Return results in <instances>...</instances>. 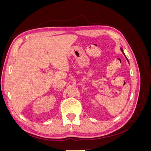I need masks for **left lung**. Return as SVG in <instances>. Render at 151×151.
<instances>
[{
	"instance_id": "1",
	"label": "left lung",
	"mask_w": 151,
	"mask_h": 151,
	"mask_svg": "<svg viewBox=\"0 0 151 151\" xmlns=\"http://www.w3.org/2000/svg\"><path fill=\"white\" fill-rule=\"evenodd\" d=\"M120 50H121V51H122V53H123V55H124V56H125V58H126V59H127V61H128V62H129V60H128V58H127V57H126V56H125V53H124V52H123V49H122V48H120Z\"/></svg>"
}]
</instances>
